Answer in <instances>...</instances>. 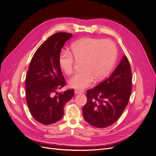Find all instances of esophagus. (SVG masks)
I'll list each match as a JSON object with an SVG mask.
<instances>
[{"mask_svg": "<svg viewBox=\"0 0 156 156\" xmlns=\"http://www.w3.org/2000/svg\"><path fill=\"white\" fill-rule=\"evenodd\" d=\"M74 93H75V94H82V93H84V90L76 89V90H75Z\"/></svg>", "mask_w": 156, "mask_h": 156, "instance_id": "34e87169", "label": "esophagus"}]
</instances>
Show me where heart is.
Here are the masks:
<instances>
[{
    "label": "heart",
    "instance_id": "1",
    "mask_svg": "<svg viewBox=\"0 0 156 156\" xmlns=\"http://www.w3.org/2000/svg\"><path fill=\"white\" fill-rule=\"evenodd\" d=\"M70 53L62 51L58 58L59 65L66 74L74 72L75 60H83L82 70L69 80L71 87L83 89L90 86L94 79L105 78L113 69L116 60L117 49L115 43L109 40L84 38L73 43Z\"/></svg>",
    "mask_w": 156,
    "mask_h": 156
}]
</instances>
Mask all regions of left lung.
I'll use <instances>...</instances> for the list:
<instances>
[{"instance_id":"obj_1","label":"left lung","mask_w":156,"mask_h":156,"mask_svg":"<svg viewBox=\"0 0 156 156\" xmlns=\"http://www.w3.org/2000/svg\"><path fill=\"white\" fill-rule=\"evenodd\" d=\"M131 90V67L123 55L110 77L87 90V101L82 108L85 120L100 129L113 125L126 107Z\"/></svg>"}]
</instances>
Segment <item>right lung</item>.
<instances>
[{
  "mask_svg": "<svg viewBox=\"0 0 156 156\" xmlns=\"http://www.w3.org/2000/svg\"><path fill=\"white\" fill-rule=\"evenodd\" d=\"M72 36L67 33H57L50 36L34 53L27 72V106L33 117L43 125L61 120L64 106L74 96V89L56 92L66 85L58 58L64 44Z\"/></svg>",
  "mask_w": 156,
  "mask_h": 156,
  "instance_id": "1",
  "label": "right lung"
}]
</instances>
